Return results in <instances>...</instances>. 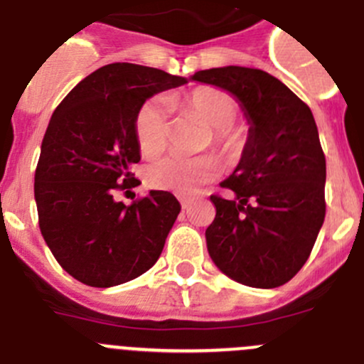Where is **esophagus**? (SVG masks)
<instances>
[{
    "label": "esophagus",
    "instance_id": "esophagus-1",
    "mask_svg": "<svg viewBox=\"0 0 364 364\" xmlns=\"http://www.w3.org/2000/svg\"><path fill=\"white\" fill-rule=\"evenodd\" d=\"M180 205H182V209H188L191 205V200L186 198V196H180Z\"/></svg>",
    "mask_w": 364,
    "mask_h": 364
}]
</instances>
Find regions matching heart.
<instances>
[{
  "instance_id": "obj_1",
  "label": "heart",
  "mask_w": 364,
  "mask_h": 364,
  "mask_svg": "<svg viewBox=\"0 0 364 364\" xmlns=\"http://www.w3.org/2000/svg\"><path fill=\"white\" fill-rule=\"evenodd\" d=\"M182 108L200 117L209 124L208 144L215 146L223 156L236 159L247 144V132L236 124L238 101L231 93L216 86H198L182 99ZM135 141L144 156H155L164 151L171 136V124L166 105L160 99H149L139 108L133 122ZM218 171L215 155H169L153 162L146 171L148 182L159 189L191 195L202 184L209 182Z\"/></svg>"
}]
</instances>
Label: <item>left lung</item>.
I'll list each match as a JSON object with an SVG mask.
<instances>
[{
  "mask_svg": "<svg viewBox=\"0 0 364 364\" xmlns=\"http://www.w3.org/2000/svg\"><path fill=\"white\" fill-rule=\"evenodd\" d=\"M193 79L231 92L251 122L238 168L220 184L235 198L211 195L209 256L242 285H285L311 256L326 211V162L311 108L258 68L200 70Z\"/></svg>",
  "mask_w": 364,
  "mask_h": 364,
  "instance_id": "8db88e82",
  "label": "left lung"
}]
</instances>
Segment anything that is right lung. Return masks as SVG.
<instances>
[{
    "label": "right lung",
    "mask_w": 364,
    "mask_h": 364,
    "mask_svg": "<svg viewBox=\"0 0 364 364\" xmlns=\"http://www.w3.org/2000/svg\"><path fill=\"white\" fill-rule=\"evenodd\" d=\"M188 82L164 70L112 63L90 73L52 113L36 168L39 229L59 265L90 287L121 285L155 265L180 213L169 191L132 205L139 186L135 115L146 99Z\"/></svg>",
    "instance_id": "add662e5"
}]
</instances>
